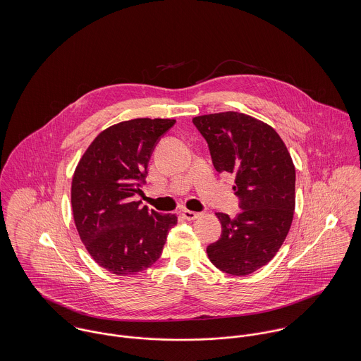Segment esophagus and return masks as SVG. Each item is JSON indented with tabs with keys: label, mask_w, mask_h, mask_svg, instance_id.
I'll use <instances>...</instances> for the list:
<instances>
[{
	"label": "esophagus",
	"mask_w": 361,
	"mask_h": 361,
	"mask_svg": "<svg viewBox=\"0 0 361 361\" xmlns=\"http://www.w3.org/2000/svg\"><path fill=\"white\" fill-rule=\"evenodd\" d=\"M200 212H195V211H189V209H183L182 211V216L185 218V219H188V221H195V219H197V218H200Z\"/></svg>",
	"instance_id": "34e87169"
}]
</instances>
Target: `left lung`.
Here are the masks:
<instances>
[{
    "instance_id": "left-lung-1",
    "label": "left lung",
    "mask_w": 361,
    "mask_h": 361,
    "mask_svg": "<svg viewBox=\"0 0 361 361\" xmlns=\"http://www.w3.org/2000/svg\"><path fill=\"white\" fill-rule=\"evenodd\" d=\"M218 172L235 175L242 211L216 212L222 235L207 247L221 271L245 276L268 264L281 249L295 212L296 171L283 140L256 118L228 111L193 118Z\"/></svg>"
}]
</instances>
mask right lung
Wrapping results in <instances>:
<instances>
[{"mask_svg":"<svg viewBox=\"0 0 361 361\" xmlns=\"http://www.w3.org/2000/svg\"><path fill=\"white\" fill-rule=\"evenodd\" d=\"M175 119L137 118L103 130L82 155L72 178L71 203L78 233L93 259L128 276L159 258L175 214H158L133 202L142 193L159 137Z\"/></svg>","mask_w":361,"mask_h":361,"instance_id":"1","label":"right lung"}]
</instances>
